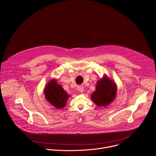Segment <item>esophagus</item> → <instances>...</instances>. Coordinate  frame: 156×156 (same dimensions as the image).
<instances>
[{"instance_id":"1","label":"esophagus","mask_w":156,"mask_h":156,"mask_svg":"<svg viewBox=\"0 0 156 156\" xmlns=\"http://www.w3.org/2000/svg\"><path fill=\"white\" fill-rule=\"evenodd\" d=\"M78 91H79L80 92L82 93V92L83 91L84 87H83V86H79L78 87Z\"/></svg>"}]
</instances>
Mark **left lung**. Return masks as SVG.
<instances>
[{
    "instance_id": "left-lung-1",
    "label": "left lung",
    "mask_w": 156,
    "mask_h": 156,
    "mask_svg": "<svg viewBox=\"0 0 156 156\" xmlns=\"http://www.w3.org/2000/svg\"><path fill=\"white\" fill-rule=\"evenodd\" d=\"M115 83L105 77L98 81L96 91L91 94V99L99 107H105L115 98Z\"/></svg>"
}]
</instances>
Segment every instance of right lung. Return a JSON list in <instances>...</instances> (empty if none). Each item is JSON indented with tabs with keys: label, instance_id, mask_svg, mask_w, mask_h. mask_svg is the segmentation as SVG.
<instances>
[{
	"label": "right lung",
	"instance_id": "right-lung-1",
	"mask_svg": "<svg viewBox=\"0 0 156 156\" xmlns=\"http://www.w3.org/2000/svg\"><path fill=\"white\" fill-rule=\"evenodd\" d=\"M44 94L46 100L57 108L65 107L69 98V95L63 87L57 84L54 80H51L44 89Z\"/></svg>",
	"mask_w": 156,
	"mask_h": 156
}]
</instances>
